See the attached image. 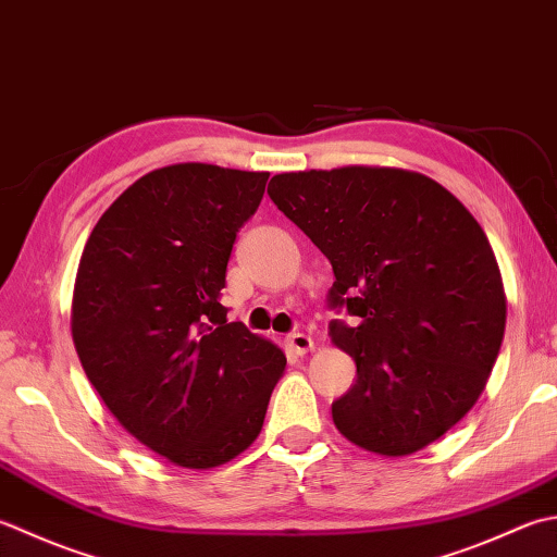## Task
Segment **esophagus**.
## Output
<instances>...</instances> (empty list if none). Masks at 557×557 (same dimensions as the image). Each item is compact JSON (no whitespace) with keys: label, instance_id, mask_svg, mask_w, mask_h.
I'll list each match as a JSON object with an SVG mask.
<instances>
[{"label":"esophagus","instance_id":"obj_1","mask_svg":"<svg viewBox=\"0 0 557 557\" xmlns=\"http://www.w3.org/2000/svg\"><path fill=\"white\" fill-rule=\"evenodd\" d=\"M287 347L294 355H307L309 350H313V341L311 335H304V333H292L287 335Z\"/></svg>","mask_w":557,"mask_h":557}]
</instances>
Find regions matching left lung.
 <instances>
[{
    "label": "left lung",
    "instance_id": "left-lung-1",
    "mask_svg": "<svg viewBox=\"0 0 557 557\" xmlns=\"http://www.w3.org/2000/svg\"><path fill=\"white\" fill-rule=\"evenodd\" d=\"M270 200L331 260V341L357 364L333 400L343 437L408 456L449 432L493 372L507 297L473 214L416 171L343 166L277 173Z\"/></svg>",
    "mask_w": 557,
    "mask_h": 557
}]
</instances>
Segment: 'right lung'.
Here are the masks:
<instances>
[{"label":"right lung","mask_w":557,"mask_h":557,"mask_svg":"<svg viewBox=\"0 0 557 557\" xmlns=\"http://www.w3.org/2000/svg\"><path fill=\"white\" fill-rule=\"evenodd\" d=\"M265 171L173 163L135 181L94 226L76 270L72 337L115 420L183 468L248 449L285 372L277 345L228 323L226 263Z\"/></svg>","instance_id":"1"}]
</instances>
